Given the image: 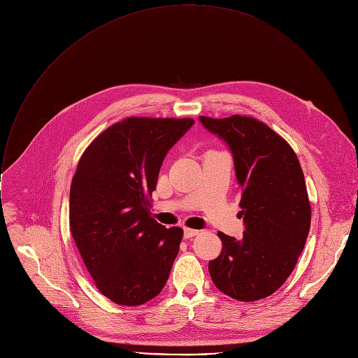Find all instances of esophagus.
<instances>
[{"instance_id":"obj_1","label":"esophagus","mask_w":358,"mask_h":358,"mask_svg":"<svg viewBox=\"0 0 358 358\" xmlns=\"http://www.w3.org/2000/svg\"><path fill=\"white\" fill-rule=\"evenodd\" d=\"M198 234H199V231H196V229H189V228L184 229V238L185 239H191V238L196 236Z\"/></svg>"}]
</instances>
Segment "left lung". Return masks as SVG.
I'll return each mask as SVG.
<instances>
[{
    "mask_svg": "<svg viewBox=\"0 0 358 358\" xmlns=\"http://www.w3.org/2000/svg\"><path fill=\"white\" fill-rule=\"evenodd\" d=\"M229 148L242 187L243 236L218 232L220 257L210 261L214 285L241 301L275 293L289 278L310 231L312 210L304 176L292 147L262 122L199 116Z\"/></svg>",
    "mask_w": 358,
    "mask_h": 358,
    "instance_id": "1",
    "label": "left lung"
}]
</instances>
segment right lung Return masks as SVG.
Returning a JSON list of instances; mask_svg holds the SVG:
<instances>
[{
  "label": "right lung",
  "mask_w": 358,
  "mask_h": 358,
  "mask_svg": "<svg viewBox=\"0 0 358 358\" xmlns=\"http://www.w3.org/2000/svg\"><path fill=\"white\" fill-rule=\"evenodd\" d=\"M192 124V119H124L97 136L78 164L71 232L96 287L116 304L151 300L170 276L182 229L151 218L150 196L169 150Z\"/></svg>",
  "instance_id": "add662e5"
}]
</instances>
